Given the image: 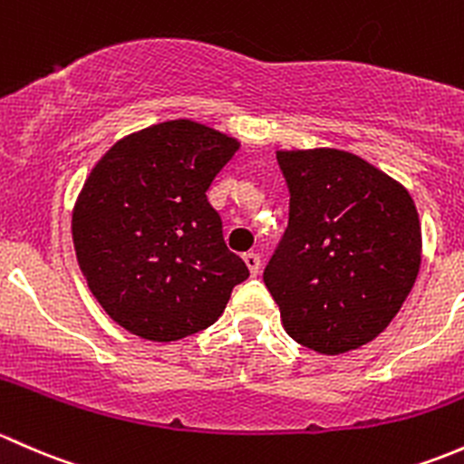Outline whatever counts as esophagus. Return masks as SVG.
Here are the masks:
<instances>
[{"mask_svg":"<svg viewBox=\"0 0 464 464\" xmlns=\"http://www.w3.org/2000/svg\"><path fill=\"white\" fill-rule=\"evenodd\" d=\"M243 261H246L247 270H250L252 276L259 275V270H261V256L256 255V252H247V255H243Z\"/></svg>","mask_w":464,"mask_h":464,"instance_id":"1","label":"esophagus"}]
</instances>
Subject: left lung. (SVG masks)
<instances>
[{
	"label": "left lung",
	"mask_w": 464,
	"mask_h": 464,
	"mask_svg": "<svg viewBox=\"0 0 464 464\" xmlns=\"http://www.w3.org/2000/svg\"><path fill=\"white\" fill-rule=\"evenodd\" d=\"M290 192L288 227L264 270L284 328L339 355L375 339L402 308L422 255L407 189L339 150L276 151Z\"/></svg>",
	"instance_id": "1"
}]
</instances>
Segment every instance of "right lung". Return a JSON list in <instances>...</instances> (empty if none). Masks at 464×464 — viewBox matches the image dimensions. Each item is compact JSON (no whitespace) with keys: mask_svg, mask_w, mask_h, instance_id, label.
Returning a JSON list of instances; mask_svg holds the SVG:
<instances>
[{"mask_svg":"<svg viewBox=\"0 0 464 464\" xmlns=\"http://www.w3.org/2000/svg\"><path fill=\"white\" fill-rule=\"evenodd\" d=\"M237 150L214 129L169 121L118 140L89 174L75 255L93 297L133 335L174 342L212 326L250 276L208 200Z\"/></svg>","mask_w":464,"mask_h":464,"instance_id":"right-lung-1","label":"right lung"}]
</instances>
